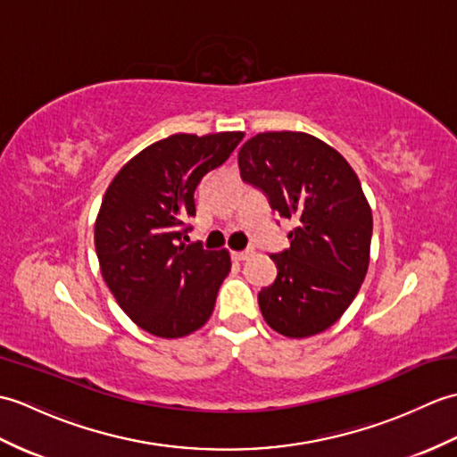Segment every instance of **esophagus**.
<instances>
[{"label": "esophagus", "instance_id": "1", "mask_svg": "<svg viewBox=\"0 0 457 457\" xmlns=\"http://www.w3.org/2000/svg\"><path fill=\"white\" fill-rule=\"evenodd\" d=\"M255 251L253 249H245V251H236L234 253V259L236 261H247L249 257H253Z\"/></svg>", "mask_w": 457, "mask_h": 457}]
</instances>
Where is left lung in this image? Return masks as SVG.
Wrapping results in <instances>:
<instances>
[{
	"label": "left lung",
	"instance_id": "1",
	"mask_svg": "<svg viewBox=\"0 0 457 457\" xmlns=\"http://www.w3.org/2000/svg\"><path fill=\"white\" fill-rule=\"evenodd\" d=\"M237 162L241 179L296 221L290 247L270 255L277 278L261 288V314L287 337L324 332L367 275L373 216L361 182L342 154L303 131L257 133L239 149Z\"/></svg>",
	"mask_w": 457,
	"mask_h": 457
}]
</instances>
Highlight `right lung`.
Masks as SVG:
<instances>
[{
  "label": "right lung",
  "instance_id": "add662e5",
  "mask_svg": "<svg viewBox=\"0 0 457 457\" xmlns=\"http://www.w3.org/2000/svg\"><path fill=\"white\" fill-rule=\"evenodd\" d=\"M244 139L241 131L177 133L123 164L105 190L94 244L105 285L145 332L182 337L208 322L231 269L226 249L184 244L194 190Z\"/></svg>",
  "mask_w": 457,
  "mask_h": 457
}]
</instances>
